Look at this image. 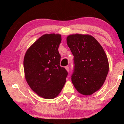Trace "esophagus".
Returning a JSON list of instances; mask_svg holds the SVG:
<instances>
[{
    "instance_id": "obj_1",
    "label": "esophagus",
    "mask_w": 124,
    "mask_h": 124,
    "mask_svg": "<svg viewBox=\"0 0 124 124\" xmlns=\"http://www.w3.org/2000/svg\"><path fill=\"white\" fill-rule=\"evenodd\" d=\"M65 68H66V70L68 71V72L70 71V67H69L68 66H66V67H65Z\"/></svg>"
}]
</instances>
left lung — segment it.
<instances>
[{"label":"left lung","mask_w":124,"mask_h":124,"mask_svg":"<svg viewBox=\"0 0 124 124\" xmlns=\"http://www.w3.org/2000/svg\"><path fill=\"white\" fill-rule=\"evenodd\" d=\"M67 43L74 56L73 84L82 95H92L101 87L107 76L109 64L106 54L91 35H70Z\"/></svg>","instance_id":"obj_1"}]
</instances>
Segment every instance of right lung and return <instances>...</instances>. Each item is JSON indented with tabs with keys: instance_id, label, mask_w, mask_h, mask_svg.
I'll use <instances>...</instances> for the list:
<instances>
[{
	"instance_id": "obj_1",
	"label": "right lung",
	"mask_w": 124,
	"mask_h": 124,
	"mask_svg": "<svg viewBox=\"0 0 124 124\" xmlns=\"http://www.w3.org/2000/svg\"><path fill=\"white\" fill-rule=\"evenodd\" d=\"M60 34H45L29 48L25 54V78L30 87L40 97L52 99L60 93L68 72L60 66L58 47Z\"/></svg>"
}]
</instances>
